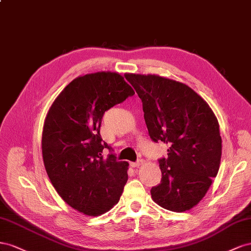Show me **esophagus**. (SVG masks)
I'll use <instances>...</instances> for the list:
<instances>
[{
    "label": "esophagus",
    "mask_w": 251,
    "mask_h": 251,
    "mask_svg": "<svg viewBox=\"0 0 251 251\" xmlns=\"http://www.w3.org/2000/svg\"><path fill=\"white\" fill-rule=\"evenodd\" d=\"M129 164H130L131 167H139L143 164V160H138L137 162H130Z\"/></svg>",
    "instance_id": "1"
}]
</instances>
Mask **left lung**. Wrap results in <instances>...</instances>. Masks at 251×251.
Here are the masks:
<instances>
[{
	"label": "left lung",
	"mask_w": 251,
	"mask_h": 251,
	"mask_svg": "<svg viewBox=\"0 0 251 251\" xmlns=\"http://www.w3.org/2000/svg\"><path fill=\"white\" fill-rule=\"evenodd\" d=\"M125 77L142 100L149 137L168 146V156L159 160L162 180L150 190L151 198L167 210H189L218 175L222 155L218 120L187 85L155 75Z\"/></svg>",
	"instance_id": "8db88e82"
}]
</instances>
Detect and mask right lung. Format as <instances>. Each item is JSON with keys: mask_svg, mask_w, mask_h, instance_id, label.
<instances>
[{"mask_svg": "<svg viewBox=\"0 0 251 251\" xmlns=\"http://www.w3.org/2000/svg\"><path fill=\"white\" fill-rule=\"evenodd\" d=\"M134 95L118 73L101 71L75 77L54 100L42 133L46 173L69 206L91 217L110 210L128 180V164L114 154L100 134L106 110Z\"/></svg>", "mask_w": 251, "mask_h": 251, "instance_id": "add662e5", "label": "right lung"}]
</instances>
